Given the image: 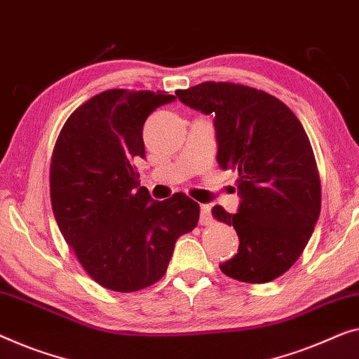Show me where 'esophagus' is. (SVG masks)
<instances>
[{
	"label": "esophagus",
	"instance_id": "esophagus-1",
	"mask_svg": "<svg viewBox=\"0 0 359 359\" xmlns=\"http://www.w3.org/2000/svg\"><path fill=\"white\" fill-rule=\"evenodd\" d=\"M210 223H212L210 205L202 204L201 205V225H210Z\"/></svg>",
	"mask_w": 359,
	"mask_h": 359
}]
</instances>
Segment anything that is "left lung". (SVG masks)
Masks as SVG:
<instances>
[{
  "instance_id": "obj_1",
  "label": "left lung",
  "mask_w": 359,
  "mask_h": 359,
  "mask_svg": "<svg viewBox=\"0 0 359 359\" xmlns=\"http://www.w3.org/2000/svg\"><path fill=\"white\" fill-rule=\"evenodd\" d=\"M176 97L215 116L217 162L238 173L236 214L212 209L240 238L220 270L240 282H272L298 261L320 214L319 171L303 124L278 98L241 84L204 82Z\"/></svg>"
}]
</instances>
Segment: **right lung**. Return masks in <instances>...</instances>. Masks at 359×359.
<instances>
[{"instance_id": "right-lung-1", "label": "right lung", "mask_w": 359, "mask_h": 359, "mask_svg": "<svg viewBox=\"0 0 359 359\" xmlns=\"http://www.w3.org/2000/svg\"><path fill=\"white\" fill-rule=\"evenodd\" d=\"M175 98L160 90H105L67 118L55 145L56 223L86 272L113 292L158 282L176 240L199 222L197 202L183 192L154 201L134 168L145 158V119Z\"/></svg>"}]
</instances>
